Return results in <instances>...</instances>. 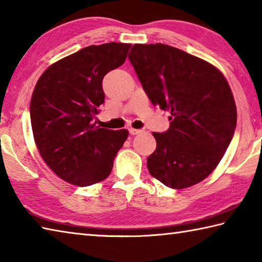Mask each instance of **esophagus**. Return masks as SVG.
Here are the masks:
<instances>
[{
	"label": "esophagus",
	"mask_w": 262,
	"mask_h": 262,
	"mask_svg": "<svg viewBox=\"0 0 262 262\" xmlns=\"http://www.w3.org/2000/svg\"><path fill=\"white\" fill-rule=\"evenodd\" d=\"M142 130L141 129H135V128H129V134L130 135H137L140 134Z\"/></svg>",
	"instance_id": "34e87169"
}]
</instances>
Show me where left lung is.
<instances>
[{"mask_svg":"<svg viewBox=\"0 0 262 262\" xmlns=\"http://www.w3.org/2000/svg\"><path fill=\"white\" fill-rule=\"evenodd\" d=\"M128 59L152 103L170 111L168 129L152 133L148 171L168 187L195 185L218 166L236 128L227 80L207 61L161 43L133 45Z\"/></svg>","mask_w":262,"mask_h":262,"instance_id":"obj_1","label":"left lung"}]
</instances>
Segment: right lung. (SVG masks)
Here are the masks:
<instances>
[{
  "mask_svg": "<svg viewBox=\"0 0 262 262\" xmlns=\"http://www.w3.org/2000/svg\"><path fill=\"white\" fill-rule=\"evenodd\" d=\"M132 44L91 45L46 69L30 101V122L38 151L53 172L77 186L110 175L128 130L93 124L104 102L103 77L125 62Z\"/></svg>",
  "mask_w": 262,
  "mask_h": 262,
  "instance_id": "1",
  "label": "right lung"
}]
</instances>
